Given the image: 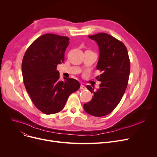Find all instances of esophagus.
Listing matches in <instances>:
<instances>
[{"mask_svg":"<svg viewBox=\"0 0 157 157\" xmlns=\"http://www.w3.org/2000/svg\"><path fill=\"white\" fill-rule=\"evenodd\" d=\"M80 89H81V90H86V87H85V86H84L83 85H81Z\"/></svg>","mask_w":157,"mask_h":157,"instance_id":"34e87169","label":"esophagus"}]
</instances>
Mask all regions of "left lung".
Instances as JSON below:
<instances>
[{"label":"left lung","mask_w":157,"mask_h":157,"mask_svg":"<svg viewBox=\"0 0 157 157\" xmlns=\"http://www.w3.org/2000/svg\"><path fill=\"white\" fill-rule=\"evenodd\" d=\"M88 37L96 41L99 48L97 69L102 74L97 79L101 83L96 91L91 86H86L94 95L83 108L88 114L101 117L111 113L122 98L128 85L130 59L125 44L109 34L99 33Z\"/></svg>","instance_id":"8db88e82"}]
</instances>
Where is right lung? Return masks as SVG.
<instances>
[{
    "instance_id": "right-lung-1",
    "label": "right lung",
    "mask_w": 157,
    "mask_h": 157,
    "mask_svg": "<svg viewBox=\"0 0 157 157\" xmlns=\"http://www.w3.org/2000/svg\"><path fill=\"white\" fill-rule=\"evenodd\" d=\"M69 38L53 34L40 36L28 48L22 60L23 83L36 108L46 114L63 109L69 95L80 87L74 79L60 81L58 64L64 61Z\"/></svg>"
}]
</instances>
